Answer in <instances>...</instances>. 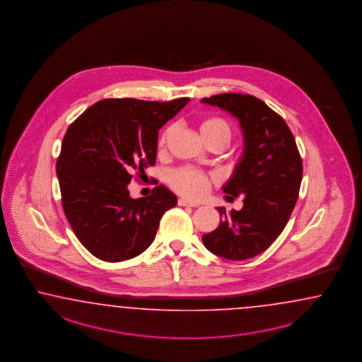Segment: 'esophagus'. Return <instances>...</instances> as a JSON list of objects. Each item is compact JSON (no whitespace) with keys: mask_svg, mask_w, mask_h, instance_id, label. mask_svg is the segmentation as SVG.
<instances>
[{"mask_svg":"<svg viewBox=\"0 0 362 362\" xmlns=\"http://www.w3.org/2000/svg\"><path fill=\"white\" fill-rule=\"evenodd\" d=\"M177 204H179L180 206H197V204L192 203V202H189V200H185V199H179Z\"/></svg>","mask_w":362,"mask_h":362,"instance_id":"34e87169","label":"esophagus"}]
</instances>
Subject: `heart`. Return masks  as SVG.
<instances>
[{
  "label": "heart",
  "mask_w": 362,
  "mask_h": 362,
  "mask_svg": "<svg viewBox=\"0 0 362 362\" xmlns=\"http://www.w3.org/2000/svg\"><path fill=\"white\" fill-rule=\"evenodd\" d=\"M199 129L204 141L222 142L225 146L229 145L234 134L231 124L222 117L204 119L199 125ZM173 131L174 128L171 125H168V128L162 131L158 140L159 149L166 148ZM168 183L177 194H183L192 200H199L208 192L209 187L212 185V179L194 168H182L174 170L168 175Z\"/></svg>",
  "instance_id": "obj_1"
}]
</instances>
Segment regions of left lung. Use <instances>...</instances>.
<instances>
[{
  "mask_svg": "<svg viewBox=\"0 0 362 362\" xmlns=\"http://www.w3.org/2000/svg\"><path fill=\"white\" fill-rule=\"evenodd\" d=\"M202 102L235 116L245 137L242 158L222 187L233 197L242 194L243 208L229 214L220 208V225L204 234V246L221 257L246 260L271 246L291 218L303 173L300 151L285 120L259 98L225 93Z\"/></svg>",
  "mask_w": 362,
  "mask_h": 362,
  "instance_id": "8db88e82",
  "label": "left lung"
}]
</instances>
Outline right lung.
Wrapping results in <instances>:
<instances>
[{
	"instance_id": "right-lung-1",
	"label": "right lung",
	"mask_w": 362,
	"mask_h": 362,
	"mask_svg": "<svg viewBox=\"0 0 362 362\" xmlns=\"http://www.w3.org/2000/svg\"><path fill=\"white\" fill-rule=\"evenodd\" d=\"M189 102L103 99L69 125L56 171L62 209L81 243L110 263L140 255L153 243L159 221L177 203L165 185L132 199L133 173L157 158L159 128Z\"/></svg>"
}]
</instances>
